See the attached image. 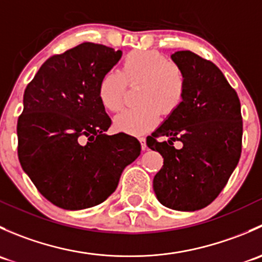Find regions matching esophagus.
<instances>
[{"label": "esophagus", "instance_id": "esophagus-1", "mask_svg": "<svg viewBox=\"0 0 262 262\" xmlns=\"http://www.w3.org/2000/svg\"><path fill=\"white\" fill-rule=\"evenodd\" d=\"M138 141L141 142L142 149L146 150V148H147V144H146V138H144V137H138Z\"/></svg>", "mask_w": 262, "mask_h": 262}]
</instances>
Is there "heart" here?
Here are the masks:
<instances>
[{
	"label": "heart",
	"mask_w": 262,
	"mask_h": 262,
	"mask_svg": "<svg viewBox=\"0 0 262 262\" xmlns=\"http://www.w3.org/2000/svg\"><path fill=\"white\" fill-rule=\"evenodd\" d=\"M126 84L137 86L138 105L116 115L119 130L138 134L157 121L160 113L171 115L180 107L186 91V80L179 66L157 50H134L121 62L120 73L109 71L99 82L97 95L102 106L116 113L123 107Z\"/></svg>",
	"instance_id": "heart-1"
}]
</instances>
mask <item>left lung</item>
Instances as JSON below:
<instances>
[{"label": "left lung", "instance_id": "8db88e82", "mask_svg": "<svg viewBox=\"0 0 262 262\" xmlns=\"http://www.w3.org/2000/svg\"><path fill=\"white\" fill-rule=\"evenodd\" d=\"M171 58L184 73L186 91L180 107L147 137V146L163 157L153 190L165 207L194 212L218 196L238 163L241 104L210 60L190 50L173 53ZM176 140L183 143L180 150L173 147Z\"/></svg>", "mask_w": 262, "mask_h": 262}]
</instances>
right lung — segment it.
<instances>
[{"label":"right lung","instance_id":"1","mask_svg":"<svg viewBox=\"0 0 262 262\" xmlns=\"http://www.w3.org/2000/svg\"><path fill=\"white\" fill-rule=\"evenodd\" d=\"M120 58L121 50L82 43L47 59L24 92L18 161L39 192L62 209L101 204L141 155L137 138L105 133L112 119L97 87Z\"/></svg>","mask_w":262,"mask_h":262}]
</instances>
